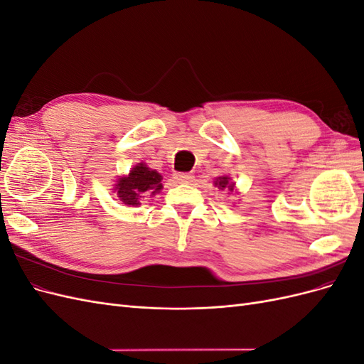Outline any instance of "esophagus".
Masks as SVG:
<instances>
[{
  "instance_id": "obj_1",
  "label": "esophagus",
  "mask_w": 364,
  "mask_h": 364,
  "mask_svg": "<svg viewBox=\"0 0 364 364\" xmlns=\"http://www.w3.org/2000/svg\"><path fill=\"white\" fill-rule=\"evenodd\" d=\"M174 179L181 183H190L194 179V176L190 173H178L174 174Z\"/></svg>"
}]
</instances>
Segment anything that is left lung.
<instances>
[{
  "mask_svg": "<svg viewBox=\"0 0 364 364\" xmlns=\"http://www.w3.org/2000/svg\"><path fill=\"white\" fill-rule=\"evenodd\" d=\"M215 186H218L220 190H223V188H228L229 191H232L234 190V183H229V178H218L215 182Z\"/></svg>",
  "mask_w": 364,
  "mask_h": 364,
  "instance_id": "obj_1",
  "label": "left lung"
}]
</instances>
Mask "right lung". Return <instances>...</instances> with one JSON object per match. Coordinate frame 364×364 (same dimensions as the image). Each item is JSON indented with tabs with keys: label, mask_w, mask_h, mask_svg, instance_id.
Masks as SVG:
<instances>
[{
	"label": "right lung",
	"mask_w": 364,
	"mask_h": 364,
	"mask_svg": "<svg viewBox=\"0 0 364 364\" xmlns=\"http://www.w3.org/2000/svg\"><path fill=\"white\" fill-rule=\"evenodd\" d=\"M161 174L155 170L149 168L144 164H138L135 168H132L127 178H121L115 185L119 200L136 206L139 205L142 197L149 194H156L162 190Z\"/></svg>",
	"instance_id": "obj_1"
}]
</instances>
